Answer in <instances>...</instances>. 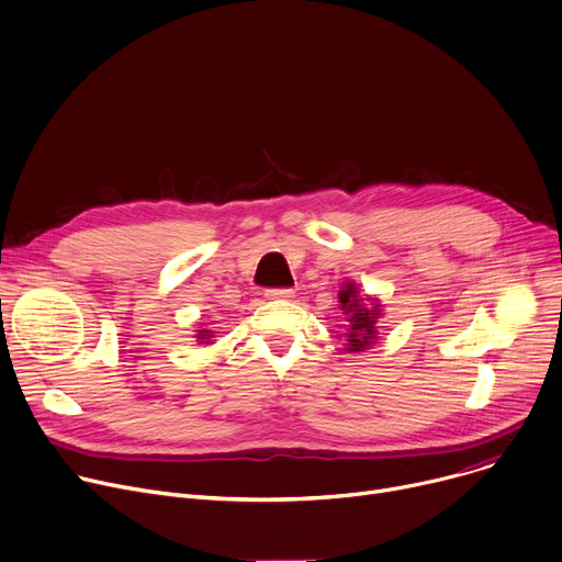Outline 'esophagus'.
<instances>
[{"label":"esophagus","mask_w":562,"mask_h":562,"mask_svg":"<svg viewBox=\"0 0 562 562\" xmlns=\"http://www.w3.org/2000/svg\"><path fill=\"white\" fill-rule=\"evenodd\" d=\"M267 297H271V301H289V297H293V291L291 289H269Z\"/></svg>","instance_id":"obj_1"}]
</instances>
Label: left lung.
<instances>
[{"label": "left lung", "instance_id": "8db88e82", "mask_svg": "<svg viewBox=\"0 0 562 562\" xmlns=\"http://www.w3.org/2000/svg\"><path fill=\"white\" fill-rule=\"evenodd\" d=\"M339 305L344 312L346 350L363 352L378 344L380 318H384V305L375 295H361L355 280H346L339 291Z\"/></svg>", "mask_w": 562, "mask_h": 562}]
</instances>
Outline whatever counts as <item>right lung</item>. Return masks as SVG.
<instances>
[{"instance_id":"1","label":"right lung","mask_w":562,"mask_h":562,"mask_svg":"<svg viewBox=\"0 0 562 562\" xmlns=\"http://www.w3.org/2000/svg\"><path fill=\"white\" fill-rule=\"evenodd\" d=\"M194 339L199 346H212L214 344V329H210L207 325H201L194 334Z\"/></svg>"}]
</instances>
